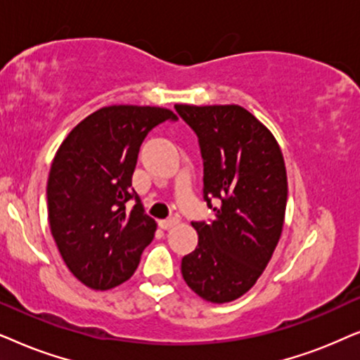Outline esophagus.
<instances>
[{"label":"esophagus","mask_w":360,"mask_h":360,"mask_svg":"<svg viewBox=\"0 0 360 360\" xmlns=\"http://www.w3.org/2000/svg\"><path fill=\"white\" fill-rule=\"evenodd\" d=\"M177 222H179V220H177L176 217L165 219V220H160V227H161L162 230H169V229L174 227V225H177Z\"/></svg>","instance_id":"obj_1"}]
</instances>
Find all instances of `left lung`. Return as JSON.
Segmentation results:
<instances>
[{
	"instance_id": "obj_1",
	"label": "left lung",
	"mask_w": 360,
	"mask_h": 360,
	"mask_svg": "<svg viewBox=\"0 0 360 360\" xmlns=\"http://www.w3.org/2000/svg\"><path fill=\"white\" fill-rule=\"evenodd\" d=\"M198 135L202 198L214 219L194 220L199 242L181 262L184 281L210 303H229L255 285L283 230L288 183L280 146L238 105H174Z\"/></svg>"
}]
</instances>
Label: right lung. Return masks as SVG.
I'll list each match as a JSON object with an SVG mask.
<instances>
[{
  "label": "right lung",
  "instance_id": "1",
  "mask_svg": "<svg viewBox=\"0 0 360 360\" xmlns=\"http://www.w3.org/2000/svg\"><path fill=\"white\" fill-rule=\"evenodd\" d=\"M176 120L166 108L112 105L89 115L57 150L47 179L51 232L67 268L89 288L127 281L155 237L131 176L148 133Z\"/></svg>",
  "mask_w": 360,
  "mask_h": 360
}]
</instances>
